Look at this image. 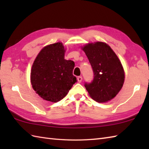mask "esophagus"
Segmentation results:
<instances>
[{
    "instance_id": "obj_1",
    "label": "esophagus",
    "mask_w": 149,
    "mask_h": 149,
    "mask_svg": "<svg viewBox=\"0 0 149 149\" xmlns=\"http://www.w3.org/2000/svg\"><path fill=\"white\" fill-rule=\"evenodd\" d=\"M77 81H78L79 83H81V82L82 81V80H83V78H82V77H81V76H79V77H77Z\"/></svg>"
}]
</instances>
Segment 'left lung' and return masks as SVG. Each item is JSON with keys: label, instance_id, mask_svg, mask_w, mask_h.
Here are the masks:
<instances>
[{"label": "left lung", "instance_id": "obj_1", "mask_svg": "<svg viewBox=\"0 0 149 149\" xmlns=\"http://www.w3.org/2000/svg\"><path fill=\"white\" fill-rule=\"evenodd\" d=\"M83 50L93 72L91 83L84 86L90 97L98 102H106L115 97L124 82V71L118 57L106 43L88 44Z\"/></svg>", "mask_w": 149, "mask_h": 149}]
</instances>
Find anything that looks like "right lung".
<instances>
[{
    "label": "right lung",
    "instance_id": "right-lung-1",
    "mask_svg": "<svg viewBox=\"0 0 149 149\" xmlns=\"http://www.w3.org/2000/svg\"><path fill=\"white\" fill-rule=\"evenodd\" d=\"M65 52L61 43L51 44L44 47L34 60L31 84L44 100L52 102L61 100L76 82L73 75L75 63L65 59Z\"/></svg>",
    "mask_w": 149,
    "mask_h": 149
}]
</instances>
